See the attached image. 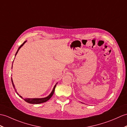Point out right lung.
Listing matches in <instances>:
<instances>
[{
    "label": "right lung",
    "instance_id": "1",
    "mask_svg": "<svg viewBox=\"0 0 127 127\" xmlns=\"http://www.w3.org/2000/svg\"><path fill=\"white\" fill-rule=\"evenodd\" d=\"M26 42V41H25V42H24V43L22 44V45L19 47V48H18V49L17 51L16 54V55H17L18 52V51H19V50L20 49V48H21V47L24 45V43H25ZM11 80H12V85H13V88H14V90H15V91H16V89L15 87H14V84H13V83L12 79V78H11ZM56 86V85H55V86L54 87V89H53V90H52V91L51 92V93L50 94V95H49L48 97H45V98H25V99L23 98V99H24V101H25L26 102H28V103H30V104H39V103H44V102H46V101H48V100L52 96L53 94H54V92H55V89ZM16 92H17V91H16ZM17 94H18V93H17ZM20 97H22V96H20Z\"/></svg>",
    "mask_w": 127,
    "mask_h": 127
}]
</instances>
